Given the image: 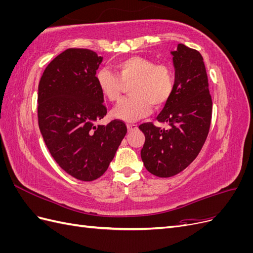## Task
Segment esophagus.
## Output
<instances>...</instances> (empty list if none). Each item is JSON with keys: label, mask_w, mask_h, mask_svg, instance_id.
I'll use <instances>...</instances> for the list:
<instances>
[{"label": "esophagus", "mask_w": 253, "mask_h": 253, "mask_svg": "<svg viewBox=\"0 0 253 253\" xmlns=\"http://www.w3.org/2000/svg\"><path fill=\"white\" fill-rule=\"evenodd\" d=\"M137 128H138V126L137 125H127L128 132H132V131H134V129H137Z\"/></svg>", "instance_id": "esophagus-1"}]
</instances>
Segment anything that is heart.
<instances>
[{
    "label": "heart",
    "mask_w": 253,
    "mask_h": 253,
    "mask_svg": "<svg viewBox=\"0 0 253 253\" xmlns=\"http://www.w3.org/2000/svg\"><path fill=\"white\" fill-rule=\"evenodd\" d=\"M113 74L108 68H100L96 74V82L104 98L111 102L120 99L124 84H129L132 97L124 99L112 112L113 117L133 122L150 114L152 104L162 108L172 95L174 75L172 68L164 63L141 56L121 60L115 64Z\"/></svg>",
    "instance_id": "1"
}]
</instances>
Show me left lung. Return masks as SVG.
Masks as SVG:
<instances>
[{"label":"left lung","instance_id":"1","mask_svg":"<svg viewBox=\"0 0 253 253\" xmlns=\"http://www.w3.org/2000/svg\"><path fill=\"white\" fill-rule=\"evenodd\" d=\"M171 55L174 88L156 118L170 127L151 122L139 126L145 136L141 159L145 169L158 177H171L193 162L208 136L212 117L208 76L200 51L178 44Z\"/></svg>","mask_w":253,"mask_h":253}]
</instances>
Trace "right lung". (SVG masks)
<instances>
[{"label":"right lung","mask_w":253,"mask_h":253,"mask_svg":"<svg viewBox=\"0 0 253 253\" xmlns=\"http://www.w3.org/2000/svg\"><path fill=\"white\" fill-rule=\"evenodd\" d=\"M102 57L68 48L45 68L38 91V121L56 163L73 177L91 181L102 176L126 134L124 121L96 126L106 115L96 82Z\"/></svg>","instance_id":"1"}]
</instances>
